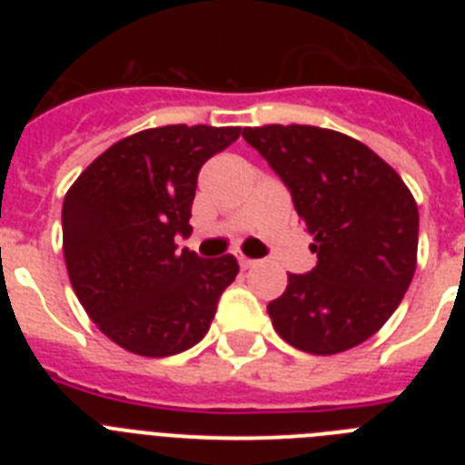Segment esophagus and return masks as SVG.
I'll return each instance as SVG.
<instances>
[{"label":"esophagus","mask_w":465,"mask_h":465,"mask_svg":"<svg viewBox=\"0 0 465 465\" xmlns=\"http://www.w3.org/2000/svg\"><path fill=\"white\" fill-rule=\"evenodd\" d=\"M237 261H240L242 270H249V268H253V265H256V261H253V258H246V256H240Z\"/></svg>","instance_id":"esophagus-1"}]
</instances>
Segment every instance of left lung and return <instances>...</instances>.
Segmentation results:
<instances>
[{
	"mask_svg": "<svg viewBox=\"0 0 465 465\" xmlns=\"http://www.w3.org/2000/svg\"><path fill=\"white\" fill-rule=\"evenodd\" d=\"M242 137L289 188L314 237L316 265L289 274L268 305L274 331L300 351L340 354L375 335L417 268L419 212L391 165L365 143L314 125L244 127Z\"/></svg>",
	"mask_w": 465,
	"mask_h": 465,
	"instance_id": "1",
	"label": "left lung"
}]
</instances>
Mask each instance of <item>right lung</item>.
<instances>
[{
	"label": "right lung",
	"mask_w": 465,
	"mask_h": 465,
	"mask_svg": "<svg viewBox=\"0 0 465 465\" xmlns=\"http://www.w3.org/2000/svg\"><path fill=\"white\" fill-rule=\"evenodd\" d=\"M242 127L165 125L94 158L63 204V249L74 293L106 338L139 356L182 354L207 335L235 282V256L176 252L191 235L200 167Z\"/></svg>",
	"instance_id": "right-lung-1"
}]
</instances>
